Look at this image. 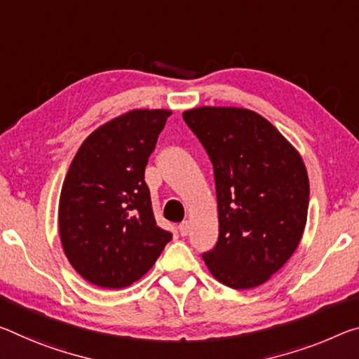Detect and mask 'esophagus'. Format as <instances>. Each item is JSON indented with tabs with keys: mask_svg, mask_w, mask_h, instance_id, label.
I'll return each instance as SVG.
<instances>
[{
	"mask_svg": "<svg viewBox=\"0 0 359 359\" xmlns=\"http://www.w3.org/2000/svg\"><path fill=\"white\" fill-rule=\"evenodd\" d=\"M190 230H191V224H190L189 220L182 222V224L179 225V231H180V235H182V236H187V235H189Z\"/></svg>",
	"mask_w": 359,
	"mask_h": 359,
	"instance_id": "34e87169",
	"label": "esophagus"
}]
</instances>
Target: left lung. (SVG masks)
<instances>
[{"label":"left lung","mask_w":359,"mask_h":359,"mask_svg":"<svg viewBox=\"0 0 359 359\" xmlns=\"http://www.w3.org/2000/svg\"><path fill=\"white\" fill-rule=\"evenodd\" d=\"M214 166L219 240L203 254L215 280L231 289L269 281L297 249L310 184L299 151L259 113L238 107L184 111Z\"/></svg>","instance_id":"obj_1"}]
</instances>
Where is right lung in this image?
Returning <instances> with one entry per match:
<instances>
[{"instance_id": "1", "label": "right lung", "mask_w": 359, "mask_h": 359, "mask_svg": "<svg viewBox=\"0 0 359 359\" xmlns=\"http://www.w3.org/2000/svg\"><path fill=\"white\" fill-rule=\"evenodd\" d=\"M169 110H130L102 124L68 168L59 200L64 252L84 280L128 287L172 240L153 215L145 166Z\"/></svg>"}]
</instances>
